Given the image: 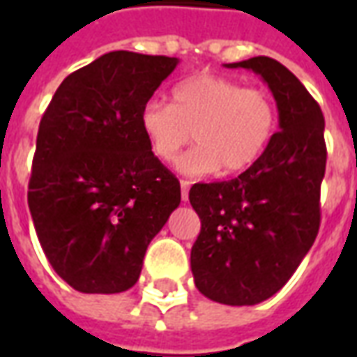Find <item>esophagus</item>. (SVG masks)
<instances>
[{
	"instance_id": "1",
	"label": "esophagus",
	"mask_w": 357,
	"mask_h": 357,
	"mask_svg": "<svg viewBox=\"0 0 357 357\" xmlns=\"http://www.w3.org/2000/svg\"><path fill=\"white\" fill-rule=\"evenodd\" d=\"M179 183H181V199L187 201V199H189V185H191V183H189L187 179H181Z\"/></svg>"
}]
</instances>
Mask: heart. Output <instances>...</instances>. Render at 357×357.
I'll return each instance as SVG.
<instances>
[{"label":"heart","mask_w":357,"mask_h":357,"mask_svg":"<svg viewBox=\"0 0 357 357\" xmlns=\"http://www.w3.org/2000/svg\"><path fill=\"white\" fill-rule=\"evenodd\" d=\"M277 124L273 95L218 74L187 78L172 91V105L151 99L139 112L141 132L162 162H172L193 135L197 147L178 160L187 176H206L220 166L225 174L245 170L264 155Z\"/></svg>","instance_id":"heart-1"}]
</instances>
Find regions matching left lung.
I'll list each match as a JSON object with an SVG mask.
<instances>
[{"mask_svg":"<svg viewBox=\"0 0 357 357\" xmlns=\"http://www.w3.org/2000/svg\"><path fill=\"white\" fill-rule=\"evenodd\" d=\"M225 66L262 76L275 97L279 132L241 176L191 187L189 201L201 218L191 271L206 298L252 306L283 289L317 237L325 118L302 82L275 59Z\"/></svg>","mask_w":357,"mask_h":357,"instance_id":"8db88e82","label":"left lung"}]
</instances>
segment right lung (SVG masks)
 Here are the masks:
<instances>
[{
    "mask_svg": "<svg viewBox=\"0 0 357 357\" xmlns=\"http://www.w3.org/2000/svg\"><path fill=\"white\" fill-rule=\"evenodd\" d=\"M176 57L110 51L68 74L38 130L28 206L51 268L88 294L137 283L149 243L181 201L139 112Z\"/></svg>",
    "mask_w": 357,
    "mask_h": 357,
    "instance_id": "obj_1",
    "label": "right lung"
}]
</instances>
